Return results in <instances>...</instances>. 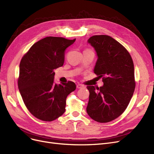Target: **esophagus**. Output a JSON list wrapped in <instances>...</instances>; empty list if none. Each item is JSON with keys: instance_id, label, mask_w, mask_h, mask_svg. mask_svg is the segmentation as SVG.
Returning <instances> with one entry per match:
<instances>
[{"instance_id": "1", "label": "esophagus", "mask_w": 154, "mask_h": 154, "mask_svg": "<svg viewBox=\"0 0 154 154\" xmlns=\"http://www.w3.org/2000/svg\"><path fill=\"white\" fill-rule=\"evenodd\" d=\"M84 87L83 85H82V84H77V88L78 89H81V88H82Z\"/></svg>"}]
</instances>
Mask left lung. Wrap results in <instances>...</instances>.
<instances>
[{"label":"left lung","instance_id":"left-lung-1","mask_svg":"<svg viewBox=\"0 0 154 154\" xmlns=\"http://www.w3.org/2000/svg\"><path fill=\"white\" fill-rule=\"evenodd\" d=\"M88 43L95 49L97 61L94 72L103 85L88 86V115L100 123L120 116L127 107L135 89L134 68L130 54L122 44L107 35H95Z\"/></svg>","mask_w":154,"mask_h":154}]
</instances>
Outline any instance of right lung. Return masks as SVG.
I'll list each match as a JSON object with an SVG mask.
<instances>
[{"label": "right lung", "mask_w": 154, "mask_h": 154, "mask_svg": "<svg viewBox=\"0 0 154 154\" xmlns=\"http://www.w3.org/2000/svg\"><path fill=\"white\" fill-rule=\"evenodd\" d=\"M75 41L45 38L33 45L20 63V93L27 109L39 120L51 122L61 116L65 111L67 96L76 89L72 81L54 82V70L63 65L64 51Z\"/></svg>", "instance_id": "add662e5"}]
</instances>
